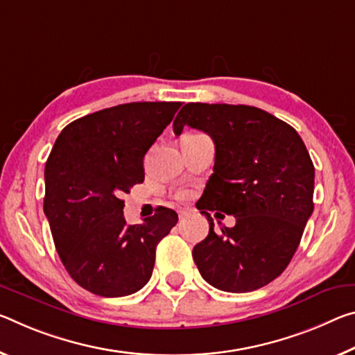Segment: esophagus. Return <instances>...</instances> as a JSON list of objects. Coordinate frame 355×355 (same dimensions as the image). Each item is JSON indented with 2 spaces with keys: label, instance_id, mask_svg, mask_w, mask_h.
Returning a JSON list of instances; mask_svg holds the SVG:
<instances>
[{
  "label": "esophagus",
  "instance_id": "34e87169",
  "mask_svg": "<svg viewBox=\"0 0 355 355\" xmlns=\"http://www.w3.org/2000/svg\"><path fill=\"white\" fill-rule=\"evenodd\" d=\"M188 215H189V210H187V208H180V210H178L180 218H187Z\"/></svg>",
  "mask_w": 355,
  "mask_h": 355
}]
</instances>
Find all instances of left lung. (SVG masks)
<instances>
[{"label": "left lung", "mask_w": 355, "mask_h": 355, "mask_svg": "<svg viewBox=\"0 0 355 355\" xmlns=\"http://www.w3.org/2000/svg\"><path fill=\"white\" fill-rule=\"evenodd\" d=\"M183 126L215 142V166L196 204L210 223L193 257L208 284L226 292H251L289 266L313 213L314 166L294 128L251 105L189 103L178 112ZM234 214L236 226L212 229L209 211Z\"/></svg>", "instance_id": "obj_1"}]
</instances>
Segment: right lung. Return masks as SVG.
<instances>
[{"mask_svg": "<svg viewBox=\"0 0 355 355\" xmlns=\"http://www.w3.org/2000/svg\"><path fill=\"white\" fill-rule=\"evenodd\" d=\"M182 103H129L78 118L60 132L46 162L44 213L58 256L78 286L123 297L151 278L156 246L178 215L157 207L128 226L125 200L145 178L144 156Z\"/></svg>", "mask_w": 355, "mask_h": 355, "instance_id": "1", "label": "right lung"}]
</instances>
